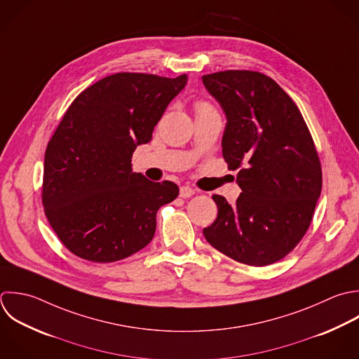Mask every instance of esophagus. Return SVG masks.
Wrapping results in <instances>:
<instances>
[{"label":"esophagus","instance_id":"obj_1","mask_svg":"<svg viewBox=\"0 0 359 359\" xmlns=\"http://www.w3.org/2000/svg\"><path fill=\"white\" fill-rule=\"evenodd\" d=\"M196 194V190L194 189H191V187H189V186H182L180 187V197L182 198H190L191 196H194Z\"/></svg>","mask_w":359,"mask_h":359}]
</instances>
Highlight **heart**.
<instances>
[{"label":"heart","instance_id":"obj_1","mask_svg":"<svg viewBox=\"0 0 359 359\" xmlns=\"http://www.w3.org/2000/svg\"><path fill=\"white\" fill-rule=\"evenodd\" d=\"M197 109H198V111H200V110H212V109H211L208 104H205V103H200V104L197 106Z\"/></svg>","mask_w":359,"mask_h":359}]
</instances>
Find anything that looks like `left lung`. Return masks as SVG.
<instances>
[{"label": "left lung", "instance_id": "left-lung-1", "mask_svg": "<svg viewBox=\"0 0 359 359\" xmlns=\"http://www.w3.org/2000/svg\"><path fill=\"white\" fill-rule=\"evenodd\" d=\"M226 117L222 156L239 169L235 204L214 194L218 217L207 242L249 266L285 257L306 233L322 193V168L308 126L285 90L255 71L203 76Z\"/></svg>", "mask_w": 359, "mask_h": 359}]
</instances>
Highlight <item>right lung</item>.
<instances>
[{
	"mask_svg": "<svg viewBox=\"0 0 359 359\" xmlns=\"http://www.w3.org/2000/svg\"><path fill=\"white\" fill-rule=\"evenodd\" d=\"M187 75L118 72L71 103L44 154L46 217L75 256L111 263L154 238L158 210L179 196L173 182L133 173L131 156L184 89Z\"/></svg>",
	"mask_w": 359,
	"mask_h": 359,
	"instance_id": "right-lung-1",
	"label": "right lung"
}]
</instances>
